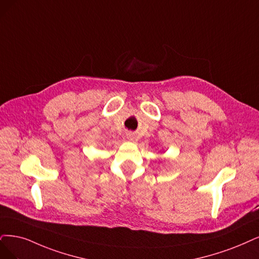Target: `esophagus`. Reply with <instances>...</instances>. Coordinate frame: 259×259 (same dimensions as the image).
<instances>
[{
    "mask_svg": "<svg viewBox=\"0 0 259 259\" xmlns=\"http://www.w3.org/2000/svg\"><path fill=\"white\" fill-rule=\"evenodd\" d=\"M127 139H128L129 141H135V139H136L135 133H132V132L127 133Z\"/></svg>",
    "mask_w": 259,
    "mask_h": 259,
    "instance_id": "esophagus-1",
    "label": "esophagus"
}]
</instances>
